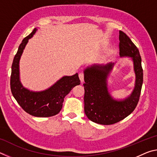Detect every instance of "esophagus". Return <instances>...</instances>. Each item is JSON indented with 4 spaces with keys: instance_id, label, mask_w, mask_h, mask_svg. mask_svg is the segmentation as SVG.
Here are the masks:
<instances>
[{
    "instance_id": "34e87169",
    "label": "esophagus",
    "mask_w": 157,
    "mask_h": 157,
    "mask_svg": "<svg viewBox=\"0 0 157 157\" xmlns=\"http://www.w3.org/2000/svg\"><path fill=\"white\" fill-rule=\"evenodd\" d=\"M79 79H80L81 82H84V73L83 72L79 73Z\"/></svg>"
}]
</instances>
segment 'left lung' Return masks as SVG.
<instances>
[{
  "instance_id": "1",
  "label": "left lung",
  "mask_w": 157,
  "mask_h": 157,
  "mask_svg": "<svg viewBox=\"0 0 157 157\" xmlns=\"http://www.w3.org/2000/svg\"><path fill=\"white\" fill-rule=\"evenodd\" d=\"M121 57L132 58L136 74V84L132 95L123 101L114 100L108 92L107 77L113 63L94 65L84 71V112L89 120L108 125L123 120L132 113L139 102L143 81V73L139 49L123 32L119 33Z\"/></svg>"
}]
</instances>
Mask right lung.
I'll return each mask as SVG.
<instances>
[{"label": "right lung", "instance_id": "add662e5", "mask_svg": "<svg viewBox=\"0 0 157 157\" xmlns=\"http://www.w3.org/2000/svg\"><path fill=\"white\" fill-rule=\"evenodd\" d=\"M36 30L37 29L34 28L23 39L18 47L12 65L10 87L13 96L25 112L36 117H50L59 112L65 96L74 86L80 84V80L78 73L72 76H64L50 88L41 92L30 91L22 86L19 80L18 63L28 39Z\"/></svg>", "mask_w": 157, "mask_h": 157}]
</instances>
